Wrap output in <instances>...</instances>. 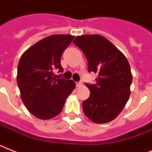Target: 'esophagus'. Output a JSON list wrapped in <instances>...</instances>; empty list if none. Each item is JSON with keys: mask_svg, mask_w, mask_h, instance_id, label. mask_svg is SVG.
<instances>
[{"mask_svg": "<svg viewBox=\"0 0 152 152\" xmlns=\"http://www.w3.org/2000/svg\"><path fill=\"white\" fill-rule=\"evenodd\" d=\"M76 87H78V88H80V87H82V86H83V83H81V82H76Z\"/></svg>", "mask_w": 152, "mask_h": 152, "instance_id": "34e87169", "label": "esophagus"}]
</instances>
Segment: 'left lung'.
Returning <instances> with one entry per match:
<instances>
[{
    "instance_id": "1",
    "label": "left lung",
    "mask_w": 152,
    "mask_h": 152,
    "mask_svg": "<svg viewBox=\"0 0 152 152\" xmlns=\"http://www.w3.org/2000/svg\"><path fill=\"white\" fill-rule=\"evenodd\" d=\"M73 43L85 55L88 72L98 74L96 84L86 83L90 96L82 103L84 114L95 123L110 122L129 98L132 76L127 58L99 34L77 36Z\"/></svg>"
}]
</instances>
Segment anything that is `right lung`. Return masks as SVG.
<instances>
[{
    "mask_svg": "<svg viewBox=\"0 0 152 152\" xmlns=\"http://www.w3.org/2000/svg\"><path fill=\"white\" fill-rule=\"evenodd\" d=\"M74 36L54 34L27 49L18 64L17 83L21 99L30 113L48 120L61 112L65 100L76 87L72 80L57 79L53 70L63 72L61 57Z\"/></svg>",
    "mask_w": 152,
    "mask_h": 152,
    "instance_id": "add662e5",
    "label": "right lung"
}]
</instances>
